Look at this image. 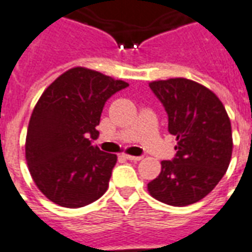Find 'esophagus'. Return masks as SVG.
Here are the masks:
<instances>
[{"mask_svg":"<svg viewBox=\"0 0 252 252\" xmlns=\"http://www.w3.org/2000/svg\"><path fill=\"white\" fill-rule=\"evenodd\" d=\"M124 158L128 159V160H135V162H137V160H142V157H135V155H128V154H126L124 155Z\"/></svg>","mask_w":252,"mask_h":252,"instance_id":"esophagus-1","label":"esophagus"}]
</instances>
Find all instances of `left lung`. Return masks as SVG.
Returning a JSON list of instances; mask_svg holds the SVG:
<instances>
[{"label": "left lung", "mask_w": 252, "mask_h": 252, "mask_svg": "<svg viewBox=\"0 0 252 252\" xmlns=\"http://www.w3.org/2000/svg\"><path fill=\"white\" fill-rule=\"evenodd\" d=\"M169 116L177 139L173 160H162L147 185L155 200L186 206L202 200L220 182L232 157V129L227 110L212 90L186 78L148 83Z\"/></svg>", "instance_id": "1"}]
</instances>
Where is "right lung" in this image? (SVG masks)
<instances>
[{
  "instance_id": "obj_1",
  "label": "right lung",
  "mask_w": 252,
  "mask_h": 252,
  "mask_svg": "<svg viewBox=\"0 0 252 252\" xmlns=\"http://www.w3.org/2000/svg\"><path fill=\"white\" fill-rule=\"evenodd\" d=\"M128 86L86 67H72L43 92L31 115L25 159L47 198L64 208L98 200L109 185L117 155L102 153L97 139L106 99Z\"/></svg>"
}]
</instances>
